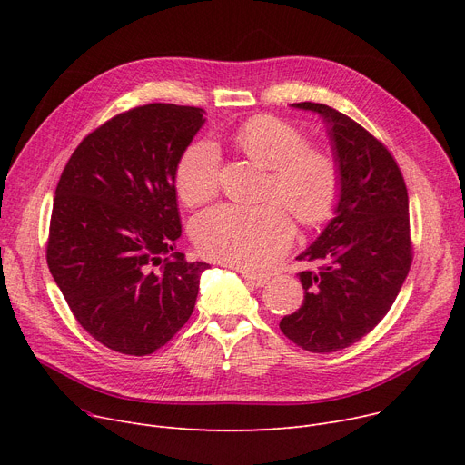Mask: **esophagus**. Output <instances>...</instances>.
Instances as JSON below:
<instances>
[{
	"instance_id": "obj_1",
	"label": "esophagus",
	"mask_w": 465,
	"mask_h": 465,
	"mask_svg": "<svg viewBox=\"0 0 465 465\" xmlns=\"http://www.w3.org/2000/svg\"><path fill=\"white\" fill-rule=\"evenodd\" d=\"M241 275H242V279H245L249 284H252V286H256V288H262V286H265L267 282H270V279H267V277L254 275V273H249V272H242Z\"/></svg>"
}]
</instances>
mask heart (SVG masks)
Here are the masks:
<instances>
[{
    "mask_svg": "<svg viewBox=\"0 0 465 465\" xmlns=\"http://www.w3.org/2000/svg\"><path fill=\"white\" fill-rule=\"evenodd\" d=\"M235 143L249 158L272 171V193L302 224H321L331 214L341 188L331 154L307 146L305 135L275 116H254L239 126ZM220 153L211 141H195L183 154L175 190L186 205H202L218 190ZM198 249L245 270H267L290 247L294 224L277 203H224L202 213L192 224Z\"/></svg>",
    "mask_w": 465,
    "mask_h": 465,
    "instance_id": "b5f03b06",
    "label": "heart"
}]
</instances>
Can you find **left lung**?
I'll return each mask as SVG.
<instances>
[{"label": "left lung", "mask_w": 465, "mask_h": 465, "mask_svg": "<svg viewBox=\"0 0 465 465\" xmlns=\"http://www.w3.org/2000/svg\"><path fill=\"white\" fill-rule=\"evenodd\" d=\"M326 126L341 188L333 218L298 258L319 260L302 272L303 305L281 331L309 352H335L368 335L392 307L411 267L409 195L386 146L358 122L322 104H292Z\"/></svg>", "instance_id": "8db88e82"}]
</instances>
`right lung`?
<instances>
[{
	"mask_svg": "<svg viewBox=\"0 0 465 465\" xmlns=\"http://www.w3.org/2000/svg\"><path fill=\"white\" fill-rule=\"evenodd\" d=\"M203 109L149 104L83 139L60 183L46 263L79 324L111 351L153 354L190 319L209 263L175 252L177 165Z\"/></svg>",
	"mask_w": 465,
	"mask_h": 465,
	"instance_id": "1",
	"label": "right lung"
}]
</instances>
